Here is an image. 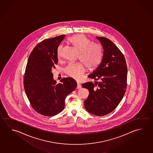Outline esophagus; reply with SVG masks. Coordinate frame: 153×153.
<instances>
[{"label":"esophagus","mask_w":153,"mask_h":153,"mask_svg":"<svg viewBox=\"0 0 153 153\" xmlns=\"http://www.w3.org/2000/svg\"><path fill=\"white\" fill-rule=\"evenodd\" d=\"M81 85H80V84L79 83H77V88L78 89H79V88H81Z\"/></svg>","instance_id":"1"}]
</instances>
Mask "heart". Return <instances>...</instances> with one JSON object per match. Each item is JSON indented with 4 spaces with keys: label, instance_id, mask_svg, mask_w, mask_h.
Returning <instances> with one entry per match:
<instances>
[{
    "label": "heart",
    "instance_id": "b5f03b06",
    "mask_svg": "<svg viewBox=\"0 0 153 153\" xmlns=\"http://www.w3.org/2000/svg\"><path fill=\"white\" fill-rule=\"evenodd\" d=\"M69 41L79 51V59L89 70L94 69L99 65L102 59V50L101 46L91 43L90 40L83 34L71 36ZM62 46H59L58 55H61ZM85 69L80 63H70L65 69L68 75L77 80L80 79L85 73Z\"/></svg>",
    "mask_w": 153,
    "mask_h": 153
}]
</instances>
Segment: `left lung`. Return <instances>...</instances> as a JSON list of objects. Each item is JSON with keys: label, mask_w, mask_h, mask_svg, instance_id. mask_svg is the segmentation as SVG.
Wrapping results in <instances>:
<instances>
[{"label": "left lung", "mask_w": 153, "mask_h": 153, "mask_svg": "<svg viewBox=\"0 0 153 153\" xmlns=\"http://www.w3.org/2000/svg\"><path fill=\"white\" fill-rule=\"evenodd\" d=\"M96 38L103 49L102 61L88 77L94 83H83L89 91L84 102L86 110L91 114L102 116L118 106L126 92L127 68L123 54L111 41L104 37Z\"/></svg>", "instance_id": "8db88e82"}]
</instances>
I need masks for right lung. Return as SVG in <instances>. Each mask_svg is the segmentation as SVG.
I'll return each mask as SVG.
<instances>
[{
	"mask_svg": "<svg viewBox=\"0 0 153 153\" xmlns=\"http://www.w3.org/2000/svg\"><path fill=\"white\" fill-rule=\"evenodd\" d=\"M65 35L45 39L33 49L28 59L24 76L25 91L33 108L45 116L62 112L68 94L74 91L77 82L63 78L57 84L52 69L58 63L57 51Z\"/></svg>",
	"mask_w": 153,
	"mask_h": 153,
	"instance_id": "obj_1",
	"label": "right lung"
}]
</instances>
